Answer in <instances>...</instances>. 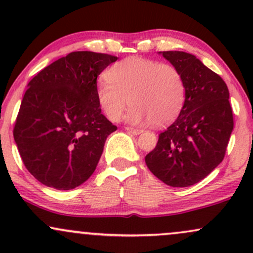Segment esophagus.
Wrapping results in <instances>:
<instances>
[{
  "mask_svg": "<svg viewBox=\"0 0 253 253\" xmlns=\"http://www.w3.org/2000/svg\"><path fill=\"white\" fill-rule=\"evenodd\" d=\"M126 130H127V132L132 133V134H134V135H138V134H140V133L143 132V130H141V129H138V128H133V127H126Z\"/></svg>",
  "mask_w": 253,
  "mask_h": 253,
  "instance_id": "34e87169",
  "label": "esophagus"
}]
</instances>
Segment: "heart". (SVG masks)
Instances as JSON below:
<instances>
[{
    "label": "heart",
    "mask_w": 253,
    "mask_h": 253,
    "mask_svg": "<svg viewBox=\"0 0 253 253\" xmlns=\"http://www.w3.org/2000/svg\"><path fill=\"white\" fill-rule=\"evenodd\" d=\"M106 78L97 84L96 98L112 121L120 120L130 103L128 123L165 126L178 117L184 104V78L171 64L129 57L110 66Z\"/></svg>",
    "instance_id": "heart-1"
}]
</instances>
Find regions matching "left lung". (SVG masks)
<instances>
[{
  "mask_svg": "<svg viewBox=\"0 0 253 253\" xmlns=\"http://www.w3.org/2000/svg\"><path fill=\"white\" fill-rule=\"evenodd\" d=\"M185 82V101L175 123L159 134L145 163L170 187L196 184L222 162L233 130L229 92L219 75L194 54L159 52Z\"/></svg>",
  "mask_w": 253,
  "mask_h": 253,
  "instance_id": "obj_1",
  "label": "left lung"
}]
</instances>
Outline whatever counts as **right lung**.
<instances>
[{
    "label": "right lung",
    "instance_id": "1",
    "mask_svg": "<svg viewBox=\"0 0 253 253\" xmlns=\"http://www.w3.org/2000/svg\"><path fill=\"white\" fill-rule=\"evenodd\" d=\"M117 59L71 52L28 83L14 140L25 167L46 187L74 189L96 169L107 136L117 130L98 106L97 76Z\"/></svg>",
    "mask_w": 253,
    "mask_h": 253
}]
</instances>
